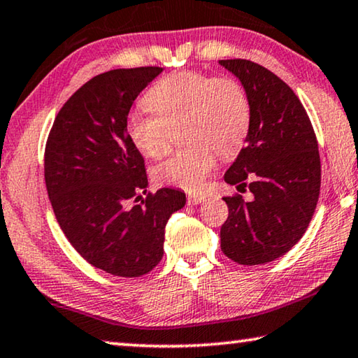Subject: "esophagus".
Wrapping results in <instances>:
<instances>
[{
  "mask_svg": "<svg viewBox=\"0 0 358 358\" xmlns=\"http://www.w3.org/2000/svg\"><path fill=\"white\" fill-rule=\"evenodd\" d=\"M204 199L206 195H203V193H193V195H189V204H199Z\"/></svg>",
  "mask_w": 358,
  "mask_h": 358,
  "instance_id": "esophagus-1",
  "label": "esophagus"
}]
</instances>
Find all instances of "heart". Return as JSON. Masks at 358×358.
Here are the masks:
<instances>
[{
    "mask_svg": "<svg viewBox=\"0 0 358 358\" xmlns=\"http://www.w3.org/2000/svg\"><path fill=\"white\" fill-rule=\"evenodd\" d=\"M150 113L135 111L127 119L134 146L149 159H162L180 129L189 144L154 169L157 184L196 190L223 159L236 155L245 143L252 108L243 86L233 77H212L198 71L168 75L144 97Z\"/></svg>",
    "mask_w": 358,
    "mask_h": 358,
    "instance_id": "heart-1",
    "label": "heart"
}]
</instances>
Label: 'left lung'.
I'll use <instances>...</instances> for the list:
<instances>
[{"label": "left lung", "instance_id": "obj_1", "mask_svg": "<svg viewBox=\"0 0 358 358\" xmlns=\"http://www.w3.org/2000/svg\"><path fill=\"white\" fill-rule=\"evenodd\" d=\"M241 80L252 108L245 148L224 182L252 192L224 196L229 215L220 229L222 252L242 266L275 261L302 239L321 190L317 140L302 102L283 80L248 59H222Z\"/></svg>", "mask_w": 358, "mask_h": 358}]
</instances>
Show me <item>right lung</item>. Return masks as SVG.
Wrapping results in <instances>:
<instances>
[{"label":"right lung","instance_id":"1","mask_svg":"<svg viewBox=\"0 0 358 358\" xmlns=\"http://www.w3.org/2000/svg\"><path fill=\"white\" fill-rule=\"evenodd\" d=\"M162 71L116 69L91 78L62 105L45 144V185L62 233L91 266L116 277H141L159 264L169 217L185 206L174 189L128 206L146 192L148 176L127 116Z\"/></svg>","mask_w":358,"mask_h":358}]
</instances>
